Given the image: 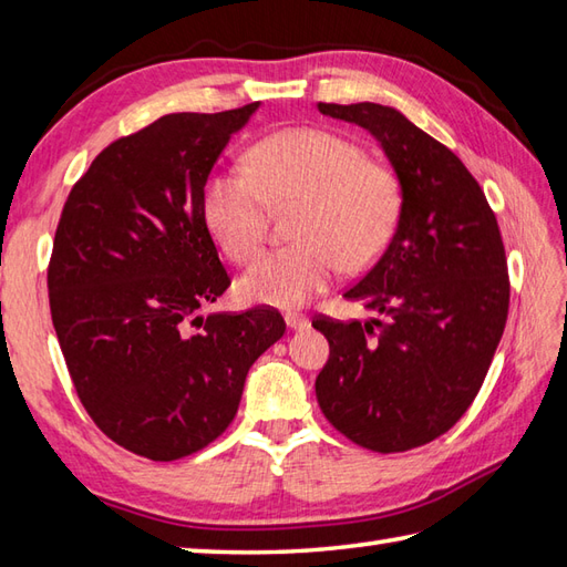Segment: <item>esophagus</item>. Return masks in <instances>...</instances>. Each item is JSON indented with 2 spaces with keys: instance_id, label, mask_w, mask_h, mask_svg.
Listing matches in <instances>:
<instances>
[{
  "instance_id": "esophagus-1",
  "label": "esophagus",
  "mask_w": 567,
  "mask_h": 567,
  "mask_svg": "<svg viewBox=\"0 0 567 567\" xmlns=\"http://www.w3.org/2000/svg\"><path fill=\"white\" fill-rule=\"evenodd\" d=\"M285 321H287V327H290L292 331H302V329H307L309 327V319L307 317H302V315H285Z\"/></svg>"
}]
</instances>
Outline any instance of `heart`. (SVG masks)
<instances>
[{"label": "heart", "mask_w": 567, "mask_h": 567, "mask_svg": "<svg viewBox=\"0 0 567 567\" xmlns=\"http://www.w3.org/2000/svg\"><path fill=\"white\" fill-rule=\"evenodd\" d=\"M270 207H297L295 246L256 260L238 280L246 302L299 307L336 270L360 272L388 248L402 209L394 173L358 143L323 128H285L248 153V171H219L204 185V219L228 258L248 262L268 238Z\"/></svg>", "instance_id": "heart-1"}]
</instances>
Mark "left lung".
<instances>
[{
    "mask_svg": "<svg viewBox=\"0 0 567 567\" xmlns=\"http://www.w3.org/2000/svg\"><path fill=\"white\" fill-rule=\"evenodd\" d=\"M368 128L402 185V212L380 260L343 292L382 319L317 315L329 360L317 400L329 424L375 453H402L449 431L473 404L509 311L497 216L461 158L392 106L327 104Z\"/></svg>",
    "mask_w": 567,
    "mask_h": 567,
    "instance_id": "8db88e82",
    "label": "left lung"
}]
</instances>
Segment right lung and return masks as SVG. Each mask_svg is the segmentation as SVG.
<instances>
[{"instance_id":"obj_1","label":"right lung","mask_w":567,"mask_h":567,"mask_svg":"<svg viewBox=\"0 0 567 567\" xmlns=\"http://www.w3.org/2000/svg\"><path fill=\"white\" fill-rule=\"evenodd\" d=\"M256 110L165 114L112 141L55 228L48 302L70 380L104 436L148 461L219 439L250 365L285 333L272 307L197 317L231 285L204 185Z\"/></svg>"}]
</instances>
